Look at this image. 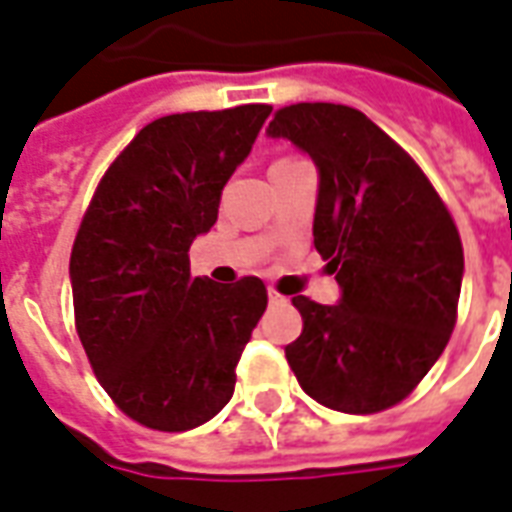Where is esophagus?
Masks as SVG:
<instances>
[{
    "instance_id": "esophagus-1",
    "label": "esophagus",
    "mask_w": 512,
    "mask_h": 512,
    "mask_svg": "<svg viewBox=\"0 0 512 512\" xmlns=\"http://www.w3.org/2000/svg\"><path fill=\"white\" fill-rule=\"evenodd\" d=\"M268 301H271V304H274V306L287 304V298H285V295H279V293H276L274 287H271V290H268Z\"/></svg>"
}]
</instances>
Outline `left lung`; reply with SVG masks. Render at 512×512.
<instances>
[{"label":"left lung","mask_w":512,"mask_h":512,"mask_svg":"<svg viewBox=\"0 0 512 512\" xmlns=\"http://www.w3.org/2000/svg\"><path fill=\"white\" fill-rule=\"evenodd\" d=\"M266 132L317 168L314 246L342 290L331 306L295 295L304 331L287 363L323 407L388 410L429 374L456 325V225L410 154L355 108L298 102Z\"/></svg>","instance_id":"1"}]
</instances>
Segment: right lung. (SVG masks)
Listing matches in <instances>:
<instances>
[{"mask_svg":"<svg viewBox=\"0 0 512 512\" xmlns=\"http://www.w3.org/2000/svg\"><path fill=\"white\" fill-rule=\"evenodd\" d=\"M271 105L173 113L121 151L94 192L70 255L75 328L100 385L132 420L189 431L225 407L268 304L244 276L189 274V246L219 214Z\"/></svg>","mask_w":512,"mask_h":512,"instance_id":"obj_1","label":"right lung"}]
</instances>
